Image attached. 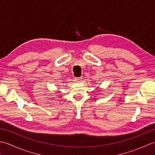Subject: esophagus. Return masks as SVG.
<instances>
[{"mask_svg":"<svg viewBox=\"0 0 155 155\" xmlns=\"http://www.w3.org/2000/svg\"><path fill=\"white\" fill-rule=\"evenodd\" d=\"M82 81V79L81 78H75L74 79V81L76 82V83H80Z\"/></svg>","mask_w":155,"mask_h":155,"instance_id":"esophagus-1","label":"esophagus"}]
</instances>
